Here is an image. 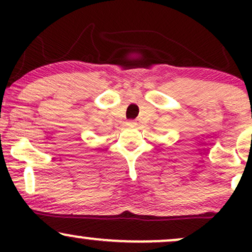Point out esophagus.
Instances as JSON below:
<instances>
[{
  "instance_id": "1",
  "label": "esophagus",
  "mask_w": 252,
  "mask_h": 252,
  "mask_svg": "<svg viewBox=\"0 0 252 252\" xmlns=\"http://www.w3.org/2000/svg\"><path fill=\"white\" fill-rule=\"evenodd\" d=\"M126 124H128L129 126H134L135 124H136V122H135V121H128V122H126Z\"/></svg>"
}]
</instances>
